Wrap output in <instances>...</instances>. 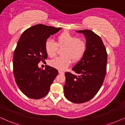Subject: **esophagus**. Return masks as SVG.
<instances>
[{
    "mask_svg": "<svg viewBox=\"0 0 125 125\" xmlns=\"http://www.w3.org/2000/svg\"><path fill=\"white\" fill-rule=\"evenodd\" d=\"M59 73H60V74H64V72H63V71H60V70L59 71Z\"/></svg>",
    "mask_w": 125,
    "mask_h": 125,
    "instance_id": "esophagus-1",
    "label": "esophagus"
}]
</instances>
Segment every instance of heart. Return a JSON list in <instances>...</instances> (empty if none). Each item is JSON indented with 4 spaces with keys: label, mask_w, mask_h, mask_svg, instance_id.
<instances>
[{
    "label": "heart",
    "mask_w": 125,
    "mask_h": 125,
    "mask_svg": "<svg viewBox=\"0 0 125 125\" xmlns=\"http://www.w3.org/2000/svg\"><path fill=\"white\" fill-rule=\"evenodd\" d=\"M56 42L51 40L45 42V51L50 57H54L57 53L58 47L63 48L61 51L62 55L52 60L49 62L53 67L64 70L70 64L71 60L77 61L82 59L87 49L86 42L84 38L76 37L68 31H64L57 36Z\"/></svg>",
    "instance_id": "b5f03b06"
}]
</instances>
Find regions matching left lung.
Instances as JSON below:
<instances>
[{"label":"left lung","mask_w":125,"mask_h":125,"mask_svg":"<svg viewBox=\"0 0 125 125\" xmlns=\"http://www.w3.org/2000/svg\"><path fill=\"white\" fill-rule=\"evenodd\" d=\"M86 38L87 49L82 59L72 68L77 75L66 72L64 95L71 102L83 103L95 96L103 83L107 53L100 37L90 30H77Z\"/></svg>","instance_id":"1"}]
</instances>
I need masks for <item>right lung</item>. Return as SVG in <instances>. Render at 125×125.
I'll list each match as a JSON object with an SVG mask.
<instances>
[{
    "label": "right lung",
    "mask_w": 125,
    "mask_h": 125,
    "mask_svg": "<svg viewBox=\"0 0 125 125\" xmlns=\"http://www.w3.org/2000/svg\"><path fill=\"white\" fill-rule=\"evenodd\" d=\"M61 29L38 24L26 29L19 39L13 57V73L18 87L29 98L46 96L58 74L54 68L46 65L41 69L38 64L48 57L45 49L48 38Z\"/></svg>",
    "instance_id": "1"
}]
</instances>
